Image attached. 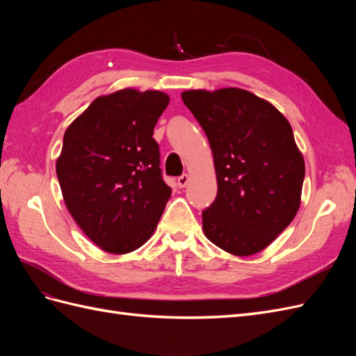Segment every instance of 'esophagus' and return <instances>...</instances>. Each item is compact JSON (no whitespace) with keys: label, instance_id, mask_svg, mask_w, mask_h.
Here are the masks:
<instances>
[{"label":"esophagus","instance_id":"1","mask_svg":"<svg viewBox=\"0 0 356 356\" xmlns=\"http://www.w3.org/2000/svg\"><path fill=\"white\" fill-rule=\"evenodd\" d=\"M188 181H190V177H188L187 174L181 175V177L178 178V186H179V188H184V187L188 184Z\"/></svg>","mask_w":356,"mask_h":356}]
</instances>
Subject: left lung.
I'll return each instance as SVG.
<instances>
[{
  "label": "left lung",
  "instance_id": "left-lung-1",
  "mask_svg": "<svg viewBox=\"0 0 356 356\" xmlns=\"http://www.w3.org/2000/svg\"><path fill=\"white\" fill-rule=\"evenodd\" d=\"M182 102L208 136L218 193L202 212L204 236L246 257L270 245L294 220L305 160L286 118L254 93L186 90Z\"/></svg>",
  "mask_w": 356,
  "mask_h": 356
}]
</instances>
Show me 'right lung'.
<instances>
[{"instance_id":"1","label":"right lung","mask_w":356,"mask_h":356,"mask_svg":"<svg viewBox=\"0 0 356 356\" xmlns=\"http://www.w3.org/2000/svg\"><path fill=\"white\" fill-rule=\"evenodd\" d=\"M168 104L159 90L99 96L63 135L56 161L63 200L84 234L106 252L143 246L170 197L153 138Z\"/></svg>"}]
</instances>
